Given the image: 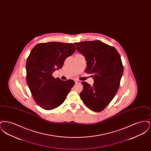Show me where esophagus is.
Instances as JSON below:
<instances>
[{"mask_svg":"<svg viewBox=\"0 0 151 151\" xmlns=\"http://www.w3.org/2000/svg\"><path fill=\"white\" fill-rule=\"evenodd\" d=\"M75 83L76 84H80L81 83V81L79 80H75Z\"/></svg>","mask_w":151,"mask_h":151,"instance_id":"1","label":"esophagus"}]
</instances>
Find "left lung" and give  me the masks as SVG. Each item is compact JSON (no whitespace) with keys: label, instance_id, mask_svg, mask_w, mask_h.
Wrapping results in <instances>:
<instances>
[{"label":"left lung","instance_id":"1","mask_svg":"<svg viewBox=\"0 0 151 151\" xmlns=\"http://www.w3.org/2000/svg\"><path fill=\"white\" fill-rule=\"evenodd\" d=\"M86 60L87 73L92 74L94 84L81 82L80 96L86 106L100 112L113 99L119 87L123 67L119 54L113 46L100 41L74 43Z\"/></svg>","mask_w":151,"mask_h":151}]
</instances>
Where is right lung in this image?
Masks as SVG:
<instances>
[{"label": "right lung", "instance_id": "1", "mask_svg": "<svg viewBox=\"0 0 151 151\" xmlns=\"http://www.w3.org/2000/svg\"><path fill=\"white\" fill-rule=\"evenodd\" d=\"M76 50L72 43H39L27 60V83L38 105L50 110L60 106L75 84L73 80L55 79L52 73L61 68L65 59Z\"/></svg>", "mask_w": 151, "mask_h": 151}]
</instances>
